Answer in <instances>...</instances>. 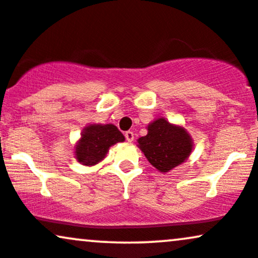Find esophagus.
Returning <instances> with one entry per match:
<instances>
[{
    "instance_id": "34e87169",
    "label": "esophagus",
    "mask_w": 258,
    "mask_h": 258,
    "mask_svg": "<svg viewBox=\"0 0 258 258\" xmlns=\"http://www.w3.org/2000/svg\"><path fill=\"white\" fill-rule=\"evenodd\" d=\"M124 135H125V139H126V141H128V142L134 141V133H133V132H126Z\"/></svg>"
}]
</instances>
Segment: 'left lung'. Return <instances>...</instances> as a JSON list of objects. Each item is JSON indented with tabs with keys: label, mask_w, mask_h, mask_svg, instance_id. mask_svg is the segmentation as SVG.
I'll return each instance as SVG.
<instances>
[{
	"label": "left lung",
	"mask_w": 258,
	"mask_h": 258,
	"mask_svg": "<svg viewBox=\"0 0 258 258\" xmlns=\"http://www.w3.org/2000/svg\"><path fill=\"white\" fill-rule=\"evenodd\" d=\"M138 147L157 170L165 174L188 159L193 140L182 125L159 117L148 124L147 135L139 139Z\"/></svg>",
	"instance_id": "left-lung-1"
}]
</instances>
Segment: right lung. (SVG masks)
<instances>
[{
    "label": "right lung",
    "mask_w": 258,
    "mask_h": 258,
    "mask_svg": "<svg viewBox=\"0 0 258 258\" xmlns=\"http://www.w3.org/2000/svg\"><path fill=\"white\" fill-rule=\"evenodd\" d=\"M125 140L113 124H88L76 142L75 158L86 166L99 164L111 146Z\"/></svg>",
    "instance_id": "right-lung-1"
}]
</instances>
